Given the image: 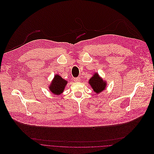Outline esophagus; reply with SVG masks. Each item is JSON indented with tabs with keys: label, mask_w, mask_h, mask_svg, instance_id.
Instances as JSON below:
<instances>
[{
	"label": "esophagus",
	"mask_w": 154,
	"mask_h": 154,
	"mask_svg": "<svg viewBox=\"0 0 154 154\" xmlns=\"http://www.w3.org/2000/svg\"><path fill=\"white\" fill-rule=\"evenodd\" d=\"M73 80H74V81H75V82H79V81H81V78H75L73 79Z\"/></svg>",
	"instance_id": "34e87169"
}]
</instances>
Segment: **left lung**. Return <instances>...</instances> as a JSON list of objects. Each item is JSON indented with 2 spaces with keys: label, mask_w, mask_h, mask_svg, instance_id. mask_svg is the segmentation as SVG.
Returning <instances> with one entry per match:
<instances>
[{
  "label": "left lung",
  "mask_w": 154,
  "mask_h": 154,
  "mask_svg": "<svg viewBox=\"0 0 154 154\" xmlns=\"http://www.w3.org/2000/svg\"><path fill=\"white\" fill-rule=\"evenodd\" d=\"M88 84L97 94H99L106 88L107 82L98 73H95L88 81Z\"/></svg>",
  "instance_id": "left-lung-1"
}]
</instances>
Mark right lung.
I'll use <instances>...</instances> for the list:
<instances>
[{
    "label": "right lung",
    "mask_w": 154,
    "mask_h": 154,
    "mask_svg": "<svg viewBox=\"0 0 154 154\" xmlns=\"http://www.w3.org/2000/svg\"><path fill=\"white\" fill-rule=\"evenodd\" d=\"M68 82L60 75L56 74L48 85L49 90L55 95H59L63 93Z\"/></svg>",
    "instance_id": "right-lung-1"
}]
</instances>
